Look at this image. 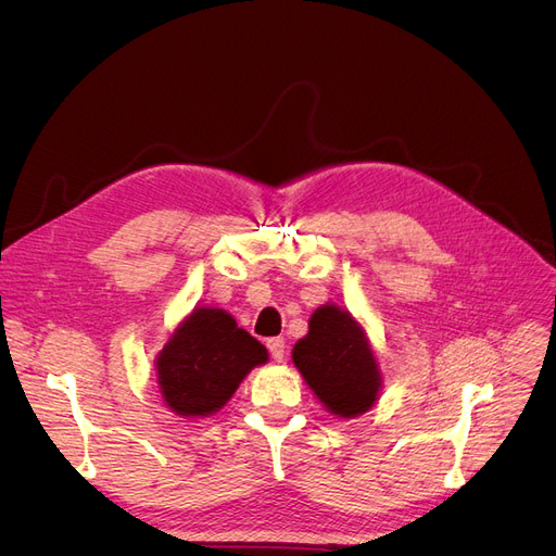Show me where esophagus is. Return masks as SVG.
<instances>
[{"instance_id":"obj_1","label":"esophagus","mask_w":556,"mask_h":556,"mask_svg":"<svg viewBox=\"0 0 556 556\" xmlns=\"http://www.w3.org/2000/svg\"><path fill=\"white\" fill-rule=\"evenodd\" d=\"M267 348H269V352H271V356H274V362H282L285 358V339H280V337H276V339H269L267 341Z\"/></svg>"}]
</instances>
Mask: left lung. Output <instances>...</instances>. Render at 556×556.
Masks as SVG:
<instances>
[{
	"mask_svg": "<svg viewBox=\"0 0 556 556\" xmlns=\"http://www.w3.org/2000/svg\"><path fill=\"white\" fill-rule=\"evenodd\" d=\"M291 362L325 410L341 419L368 413L381 395L383 377L366 328L334 303L314 309Z\"/></svg>",
	"mask_w": 556,
	"mask_h": 556,
	"instance_id": "1",
	"label": "left lung"
}]
</instances>
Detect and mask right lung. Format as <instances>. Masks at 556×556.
Segmentation results:
<instances>
[{
  "label": "right lung",
  "instance_id": "obj_1",
  "mask_svg": "<svg viewBox=\"0 0 556 556\" xmlns=\"http://www.w3.org/2000/svg\"><path fill=\"white\" fill-rule=\"evenodd\" d=\"M269 362L267 348L219 307H194L154 358L163 404L184 419L215 415L244 377Z\"/></svg>",
  "mask_w": 556,
  "mask_h": 556
}]
</instances>
